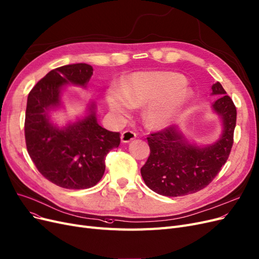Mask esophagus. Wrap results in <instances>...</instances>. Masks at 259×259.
<instances>
[{
  "label": "esophagus",
  "instance_id": "obj_1",
  "mask_svg": "<svg viewBox=\"0 0 259 259\" xmlns=\"http://www.w3.org/2000/svg\"><path fill=\"white\" fill-rule=\"evenodd\" d=\"M136 138V133L133 131H124L121 135V140L124 144H127V142L132 141L133 139Z\"/></svg>",
  "mask_w": 259,
  "mask_h": 259
}]
</instances>
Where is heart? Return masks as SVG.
<instances>
[{
	"mask_svg": "<svg viewBox=\"0 0 259 259\" xmlns=\"http://www.w3.org/2000/svg\"><path fill=\"white\" fill-rule=\"evenodd\" d=\"M184 76L175 72H140L125 79L123 87L112 84L106 99L110 109L127 114L132 106L147 105L144 117L148 125L165 127L189 103L192 91Z\"/></svg>",
	"mask_w": 259,
	"mask_h": 259,
	"instance_id": "heart-1",
	"label": "heart"
}]
</instances>
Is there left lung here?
Returning a JSON list of instances; mask_svg holds the SVG:
<instances>
[{
  "instance_id": "left-lung-1",
  "label": "left lung",
  "mask_w": 259,
  "mask_h": 259,
  "mask_svg": "<svg viewBox=\"0 0 259 259\" xmlns=\"http://www.w3.org/2000/svg\"><path fill=\"white\" fill-rule=\"evenodd\" d=\"M212 94L220 95L212 108L224 124L214 145L203 148L192 145L177 126L165 127L147 137L150 155L140 172L155 193L168 197L196 193L209 185L225 165L234 144L237 109L220 82L212 85Z\"/></svg>"
}]
</instances>
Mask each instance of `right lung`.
<instances>
[{"label":"right lung","mask_w":259,"mask_h":259,"mask_svg":"<svg viewBox=\"0 0 259 259\" xmlns=\"http://www.w3.org/2000/svg\"><path fill=\"white\" fill-rule=\"evenodd\" d=\"M93 75L85 63L69 64L49 72L34 85L26 103L24 136L29 155L50 182L68 190H82L100 182L106 155L120 145V133L103 128L95 118L94 105L82 120L64 128L53 126L48 110L60 105L61 87L83 85Z\"/></svg>","instance_id":"add662e5"}]
</instances>
